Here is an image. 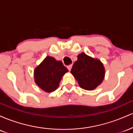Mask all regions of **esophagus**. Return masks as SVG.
I'll return each instance as SVG.
<instances>
[{"mask_svg":"<svg viewBox=\"0 0 133 133\" xmlns=\"http://www.w3.org/2000/svg\"><path fill=\"white\" fill-rule=\"evenodd\" d=\"M72 64H71V65H68V67H67V68H68V70H69V71H71V68H72Z\"/></svg>","mask_w":133,"mask_h":133,"instance_id":"esophagus-1","label":"esophagus"}]
</instances>
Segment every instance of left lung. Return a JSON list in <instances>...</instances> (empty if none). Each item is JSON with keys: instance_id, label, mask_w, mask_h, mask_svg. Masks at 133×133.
<instances>
[{"instance_id": "left-lung-1", "label": "left lung", "mask_w": 133, "mask_h": 133, "mask_svg": "<svg viewBox=\"0 0 133 133\" xmlns=\"http://www.w3.org/2000/svg\"><path fill=\"white\" fill-rule=\"evenodd\" d=\"M71 73L81 88L92 91L103 81L105 68L99 59L82 52L77 56V60L73 64Z\"/></svg>"}]
</instances>
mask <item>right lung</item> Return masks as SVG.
Segmentation results:
<instances>
[{
  "label": "right lung",
  "mask_w": 133,
  "mask_h": 133,
  "mask_svg": "<svg viewBox=\"0 0 133 133\" xmlns=\"http://www.w3.org/2000/svg\"><path fill=\"white\" fill-rule=\"evenodd\" d=\"M69 71L61 61L47 56L34 71V81L39 88L46 92L57 89L62 76Z\"/></svg>",
  "instance_id": "add662e5"
}]
</instances>
